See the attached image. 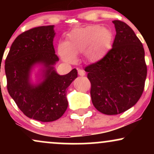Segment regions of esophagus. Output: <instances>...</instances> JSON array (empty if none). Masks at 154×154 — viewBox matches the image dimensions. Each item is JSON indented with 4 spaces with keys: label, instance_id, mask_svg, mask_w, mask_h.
<instances>
[{
    "label": "esophagus",
    "instance_id": "esophagus-1",
    "mask_svg": "<svg viewBox=\"0 0 154 154\" xmlns=\"http://www.w3.org/2000/svg\"><path fill=\"white\" fill-rule=\"evenodd\" d=\"M77 72H78V74L80 76H84L85 75V71L82 69H77Z\"/></svg>",
    "mask_w": 154,
    "mask_h": 154
}]
</instances>
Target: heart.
Segmentation results:
<instances>
[{
	"label": "heart",
	"instance_id": "b5f03b06",
	"mask_svg": "<svg viewBox=\"0 0 154 154\" xmlns=\"http://www.w3.org/2000/svg\"><path fill=\"white\" fill-rule=\"evenodd\" d=\"M111 33L99 26H89L72 31L67 42L59 45V54L63 61L72 63L76 54H83L88 61L95 62L105 55L110 45Z\"/></svg>",
	"mask_w": 154,
	"mask_h": 154
}]
</instances>
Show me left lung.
<instances>
[{
	"mask_svg": "<svg viewBox=\"0 0 154 154\" xmlns=\"http://www.w3.org/2000/svg\"><path fill=\"white\" fill-rule=\"evenodd\" d=\"M116 34L112 48L85 68L95 109L107 115L121 114L138 101L147 76L143 44L126 23L113 21Z\"/></svg>",
	"mask_w": 154,
	"mask_h": 154,
	"instance_id": "left-lung-1",
	"label": "left lung"
}]
</instances>
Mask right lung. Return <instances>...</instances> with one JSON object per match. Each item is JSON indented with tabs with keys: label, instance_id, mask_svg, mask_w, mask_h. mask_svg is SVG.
Returning a JSON list of instances; mask_svg holds the SVG:
<instances>
[{
	"label": "right lung",
	"instance_id": "add662e5",
	"mask_svg": "<svg viewBox=\"0 0 154 154\" xmlns=\"http://www.w3.org/2000/svg\"><path fill=\"white\" fill-rule=\"evenodd\" d=\"M54 26H38L19 35L5 61L11 97L24 115L43 122L57 120L64 114L68 106L67 88L77 77L76 69L65 75H58L54 70L59 57L53 45ZM36 63L44 66V79L34 86L29 81V74Z\"/></svg>",
	"mask_w": 154,
	"mask_h": 154
}]
</instances>
